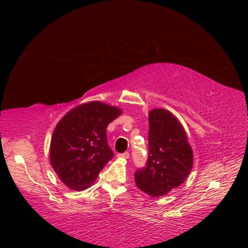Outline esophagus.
<instances>
[{
  "instance_id": "1",
  "label": "esophagus",
  "mask_w": 248,
  "mask_h": 248,
  "mask_svg": "<svg viewBox=\"0 0 248 248\" xmlns=\"http://www.w3.org/2000/svg\"><path fill=\"white\" fill-rule=\"evenodd\" d=\"M118 157L120 158H129V153H124V154H118Z\"/></svg>"
}]
</instances>
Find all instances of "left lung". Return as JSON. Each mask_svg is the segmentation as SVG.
<instances>
[{
    "label": "left lung",
    "instance_id": "8db88e82",
    "mask_svg": "<svg viewBox=\"0 0 248 248\" xmlns=\"http://www.w3.org/2000/svg\"><path fill=\"white\" fill-rule=\"evenodd\" d=\"M149 156L136 170V186L152 197H161L184 183L193 164V154L181 122L169 110L149 112Z\"/></svg>",
    "mask_w": 248,
    "mask_h": 248
}]
</instances>
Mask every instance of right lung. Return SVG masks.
I'll return each mask as SVG.
<instances>
[{"label":"right lung","instance_id":"add662e5","mask_svg":"<svg viewBox=\"0 0 248 248\" xmlns=\"http://www.w3.org/2000/svg\"><path fill=\"white\" fill-rule=\"evenodd\" d=\"M120 108L100 101L81 104L67 112L53 130L50 163L61 181L76 191L87 189L114 156L107 143V126Z\"/></svg>","mask_w":248,"mask_h":248}]
</instances>
